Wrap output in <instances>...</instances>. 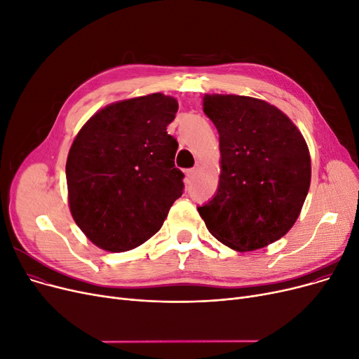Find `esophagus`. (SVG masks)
Segmentation results:
<instances>
[{"mask_svg": "<svg viewBox=\"0 0 359 359\" xmlns=\"http://www.w3.org/2000/svg\"><path fill=\"white\" fill-rule=\"evenodd\" d=\"M197 170H198V168H197V166H196V168L189 169V170H187V177H189V178H193V177L197 174Z\"/></svg>", "mask_w": 359, "mask_h": 359, "instance_id": "1", "label": "esophagus"}]
</instances>
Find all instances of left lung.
Masks as SVG:
<instances>
[{"label": "left lung", "mask_w": 359, "mask_h": 359, "mask_svg": "<svg viewBox=\"0 0 359 359\" xmlns=\"http://www.w3.org/2000/svg\"><path fill=\"white\" fill-rule=\"evenodd\" d=\"M203 111L219 133L220 177L197 208L209 232L235 251L278 241L309 194L311 159L302 134L280 109L236 95H206Z\"/></svg>", "instance_id": "obj_1"}]
</instances>
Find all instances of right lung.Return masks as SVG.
I'll return each mask as SVG.
<instances>
[{
	"instance_id": "obj_1",
	"label": "right lung",
	"mask_w": 359,
	"mask_h": 359,
	"mask_svg": "<svg viewBox=\"0 0 359 359\" xmlns=\"http://www.w3.org/2000/svg\"><path fill=\"white\" fill-rule=\"evenodd\" d=\"M177 99L153 93L116 102L83 126L68 151V203L79 228L112 252L146 243L184 193L178 142L166 127Z\"/></svg>"
}]
</instances>
